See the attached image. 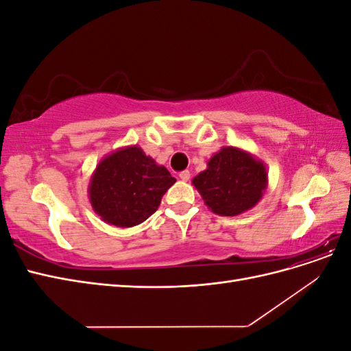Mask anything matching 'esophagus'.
I'll use <instances>...</instances> for the list:
<instances>
[{
	"instance_id": "obj_1",
	"label": "esophagus",
	"mask_w": 351,
	"mask_h": 351,
	"mask_svg": "<svg viewBox=\"0 0 351 351\" xmlns=\"http://www.w3.org/2000/svg\"><path fill=\"white\" fill-rule=\"evenodd\" d=\"M178 177H180V180H182V182H189V180H190V173L189 171H182Z\"/></svg>"
}]
</instances>
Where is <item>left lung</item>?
<instances>
[{"mask_svg": "<svg viewBox=\"0 0 351 351\" xmlns=\"http://www.w3.org/2000/svg\"><path fill=\"white\" fill-rule=\"evenodd\" d=\"M192 183L205 205L221 217H236L256 206L268 187L261 159L236 146H222Z\"/></svg>", "mask_w": 351, "mask_h": 351, "instance_id": "8db88e82", "label": "left lung"}]
</instances>
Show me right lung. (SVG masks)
I'll use <instances>...</instances> for the list:
<instances>
[{
  "label": "right lung",
  "instance_id": "add662e5",
  "mask_svg": "<svg viewBox=\"0 0 351 351\" xmlns=\"http://www.w3.org/2000/svg\"><path fill=\"white\" fill-rule=\"evenodd\" d=\"M174 183L164 165H158L141 146L132 145L101 159L88 193L95 214L104 222L129 228L149 218Z\"/></svg>",
  "mask_w": 351,
  "mask_h": 351
}]
</instances>
